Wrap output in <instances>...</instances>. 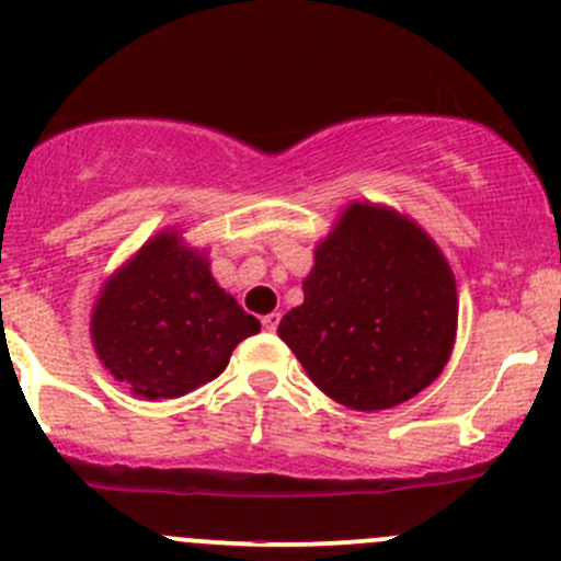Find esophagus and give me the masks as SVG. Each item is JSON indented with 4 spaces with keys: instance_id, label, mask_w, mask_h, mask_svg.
Wrapping results in <instances>:
<instances>
[{
    "instance_id": "obj_1",
    "label": "esophagus",
    "mask_w": 561,
    "mask_h": 561,
    "mask_svg": "<svg viewBox=\"0 0 561 561\" xmlns=\"http://www.w3.org/2000/svg\"><path fill=\"white\" fill-rule=\"evenodd\" d=\"M276 325H279V312H271V314L263 317V328H265V331L274 333Z\"/></svg>"
}]
</instances>
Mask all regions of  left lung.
Returning a JSON list of instances; mask_svg holds the SVG:
<instances>
[{"label": "left lung", "mask_w": 561, "mask_h": 561, "mask_svg": "<svg viewBox=\"0 0 561 561\" xmlns=\"http://www.w3.org/2000/svg\"><path fill=\"white\" fill-rule=\"evenodd\" d=\"M456 328V276L443 249L407 214L353 201L317 241L304 304L276 333L322 393L375 412L443 375Z\"/></svg>", "instance_id": "1"}]
</instances>
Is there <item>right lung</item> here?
Here are the masks:
<instances>
[{
    "instance_id": "right-lung-1",
    "label": "right lung",
    "mask_w": 561,
    "mask_h": 561,
    "mask_svg": "<svg viewBox=\"0 0 561 561\" xmlns=\"http://www.w3.org/2000/svg\"><path fill=\"white\" fill-rule=\"evenodd\" d=\"M100 364L140 399H179L219 377L260 331L211 276L206 249L165 228L103 282L89 320Z\"/></svg>"
}]
</instances>
